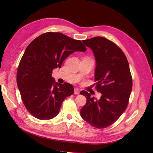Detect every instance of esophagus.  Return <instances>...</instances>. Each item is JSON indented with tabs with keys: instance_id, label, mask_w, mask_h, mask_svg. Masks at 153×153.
<instances>
[{
	"instance_id": "esophagus-1",
	"label": "esophagus",
	"mask_w": 153,
	"mask_h": 153,
	"mask_svg": "<svg viewBox=\"0 0 153 153\" xmlns=\"http://www.w3.org/2000/svg\"><path fill=\"white\" fill-rule=\"evenodd\" d=\"M80 93V90L78 89V88H75V89H74V94H78Z\"/></svg>"
}]
</instances>
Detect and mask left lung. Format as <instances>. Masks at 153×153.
<instances>
[{"mask_svg": "<svg viewBox=\"0 0 153 153\" xmlns=\"http://www.w3.org/2000/svg\"><path fill=\"white\" fill-rule=\"evenodd\" d=\"M82 41L94 53L96 89L101 96L97 100L81 91L87 102L80 115L92 126L105 128L116 121L127 108L132 90L129 64L123 51L107 39L97 36Z\"/></svg>", "mask_w": 153, "mask_h": 153, "instance_id": "8db88e82", "label": "left lung"}]
</instances>
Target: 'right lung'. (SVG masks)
I'll return each instance as SVG.
<instances>
[{
    "label": "right lung",
    "instance_id": "add662e5",
    "mask_svg": "<svg viewBox=\"0 0 153 153\" xmlns=\"http://www.w3.org/2000/svg\"><path fill=\"white\" fill-rule=\"evenodd\" d=\"M81 41L60 32H48L27 47L17 70L16 82L25 108L36 118L51 119L58 115L64 100L74 92L68 83L61 84L52 76L75 52H85Z\"/></svg>",
    "mask_w": 153,
    "mask_h": 153
}]
</instances>
